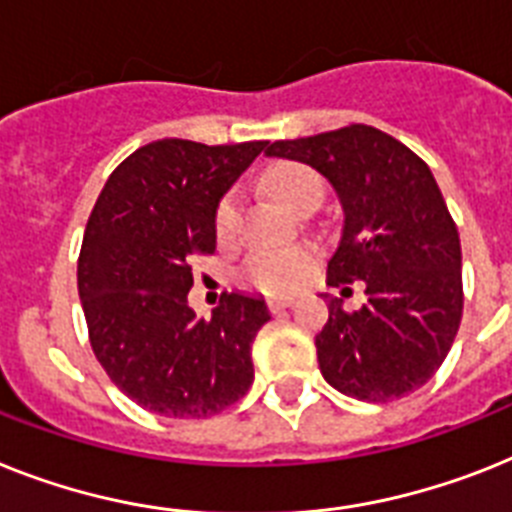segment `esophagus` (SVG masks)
Segmentation results:
<instances>
[{
	"instance_id": "esophagus-1",
	"label": "esophagus",
	"mask_w": 512,
	"mask_h": 512,
	"mask_svg": "<svg viewBox=\"0 0 512 512\" xmlns=\"http://www.w3.org/2000/svg\"><path fill=\"white\" fill-rule=\"evenodd\" d=\"M295 298H290V295H280V298H269V308L272 311H282V308L293 306Z\"/></svg>"
}]
</instances>
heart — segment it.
Listing matches in <instances>:
<instances>
[{
  "instance_id": "heart-1",
  "label": "heart",
  "mask_w": 512,
  "mask_h": 512,
  "mask_svg": "<svg viewBox=\"0 0 512 512\" xmlns=\"http://www.w3.org/2000/svg\"><path fill=\"white\" fill-rule=\"evenodd\" d=\"M264 188L287 209H295L303 198L319 193V180L301 164H280L264 175ZM217 235L230 240L238 227V198L227 196L217 209ZM314 266L311 248H282V251L253 253L246 264V280L266 293H287L301 285Z\"/></svg>"
}]
</instances>
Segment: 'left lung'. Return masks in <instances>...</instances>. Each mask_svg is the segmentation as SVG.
Returning <instances> with one entry per match:
<instances>
[{"instance_id": "obj_1", "label": "left lung", "mask_w": 512, "mask_h": 512, "mask_svg": "<svg viewBox=\"0 0 512 512\" xmlns=\"http://www.w3.org/2000/svg\"><path fill=\"white\" fill-rule=\"evenodd\" d=\"M266 156L293 159L332 185L342 232L329 285L361 280L363 303L329 298L316 335L319 369L350 398L387 403L424 387L450 353L463 314L460 238L432 170L371 125L277 141Z\"/></svg>"}]
</instances>
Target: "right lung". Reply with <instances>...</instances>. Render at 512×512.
<instances>
[{"label": "right lung", "mask_w": 512, "mask_h": 512, "mask_svg": "<svg viewBox=\"0 0 512 512\" xmlns=\"http://www.w3.org/2000/svg\"><path fill=\"white\" fill-rule=\"evenodd\" d=\"M266 141L206 146L162 138L109 175L88 217L78 293L96 358L133 403L204 418L253 382L264 295L225 293L209 319L188 306L190 261L217 248V209Z\"/></svg>", "instance_id": "right-lung-1"}]
</instances>
